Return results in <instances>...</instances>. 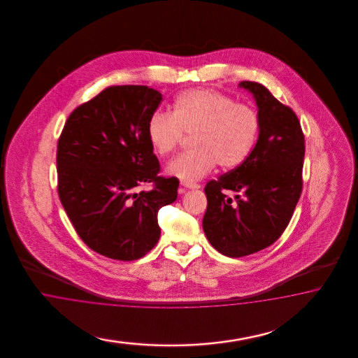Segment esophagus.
I'll return each mask as SVG.
<instances>
[{
	"instance_id": "34e87169",
	"label": "esophagus",
	"mask_w": 358,
	"mask_h": 358,
	"mask_svg": "<svg viewBox=\"0 0 358 358\" xmlns=\"http://www.w3.org/2000/svg\"><path fill=\"white\" fill-rule=\"evenodd\" d=\"M181 186L185 187V189H199V187H201L199 185L194 184V182H185V181L181 182Z\"/></svg>"
}]
</instances>
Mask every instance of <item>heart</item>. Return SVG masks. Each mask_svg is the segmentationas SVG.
<instances>
[{
  "label": "heart",
  "mask_w": 358,
  "mask_h": 358,
  "mask_svg": "<svg viewBox=\"0 0 358 358\" xmlns=\"http://www.w3.org/2000/svg\"><path fill=\"white\" fill-rule=\"evenodd\" d=\"M185 134H192V150L168 164L166 173L193 182L210 173L217 163L234 169L253 151L260 118L250 105L211 89H193L174 99L172 113L156 111L147 123V136L159 156L173 151Z\"/></svg>",
  "instance_id": "heart-1"
}]
</instances>
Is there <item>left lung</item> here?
<instances>
[{
    "mask_svg": "<svg viewBox=\"0 0 358 358\" xmlns=\"http://www.w3.org/2000/svg\"><path fill=\"white\" fill-rule=\"evenodd\" d=\"M256 101L259 139L238 168L206 185L203 231L227 257H243L271 245L293 217L302 193L304 135L293 110L253 81H241ZM228 192H235L232 200Z\"/></svg>",
    "mask_w": 358,
    "mask_h": 358,
    "instance_id": "1",
    "label": "left lung"
}]
</instances>
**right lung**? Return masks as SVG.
Masks as SVG:
<instances>
[{
	"mask_svg": "<svg viewBox=\"0 0 358 358\" xmlns=\"http://www.w3.org/2000/svg\"><path fill=\"white\" fill-rule=\"evenodd\" d=\"M163 99L148 87H110L69 115L57 143V192L77 235L113 260L141 259L160 238L157 213L178 180L159 177L147 123ZM152 191L136 194L141 184Z\"/></svg>",
	"mask_w": 358,
	"mask_h": 358,
	"instance_id": "1",
	"label": "right lung"
}]
</instances>
